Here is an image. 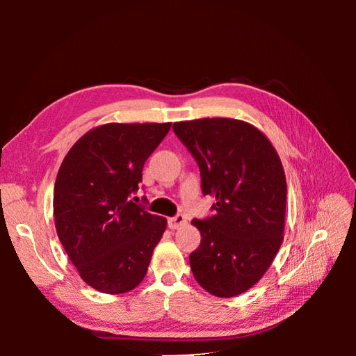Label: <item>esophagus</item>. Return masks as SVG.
<instances>
[{
    "mask_svg": "<svg viewBox=\"0 0 356 356\" xmlns=\"http://www.w3.org/2000/svg\"><path fill=\"white\" fill-rule=\"evenodd\" d=\"M185 223H186V217L184 214H177V216L168 218V228L170 229H179L180 226H184Z\"/></svg>",
    "mask_w": 356,
    "mask_h": 356,
    "instance_id": "obj_1",
    "label": "esophagus"
}]
</instances>
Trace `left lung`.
Instances as JSON below:
<instances>
[{
    "mask_svg": "<svg viewBox=\"0 0 356 356\" xmlns=\"http://www.w3.org/2000/svg\"><path fill=\"white\" fill-rule=\"evenodd\" d=\"M172 130L199 165L203 195L216 197L214 214L193 220L202 236L190 255L193 275L216 297H236L259 282L282 246V161L266 136L243 120L195 119Z\"/></svg>",
    "mask_w": 356,
    "mask_h": 356,
    "instance_id": "1",
    "label": "left lung"
}]
</instances>
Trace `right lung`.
Masks as SVG:
<instances>
[{
  "label": "right lung",
  "instance_id": "right-lung-1",
  "mask_svg": "<svg viewBox=\"0 0 356 356\" xmlns=\"http://www.w3.org/2000/svg\"><path fill=\"white\" fill-rule=\"evenodd\" d=\"M166 124H105L74 143L58 171L53 216L81 278L104 293L134 289L148 270L166 218L134 203L142 170Z\"/></svg>",
  "mask_w": 356,
  "mask_h": 356
}]
</instances>
